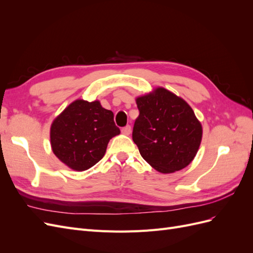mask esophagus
I'll return each mask as SVG.
<instances>
[{
    "label": "esophagus",
    "mask_w": 253,
    "mask_h": 253,
    "mask_svg": "<svg viewBox=\"0 0 253 253\" xmlns=\"http://www.w3.org/2000/svg\"><path fill=\"white\" fill-rule=\"evenodd\" d=\"M131 129H132L131 126H126L121 128V132L124 133L125 135H129V133H131Z\"/></svg>",
    "instance_id": "1"
}]
</instances>
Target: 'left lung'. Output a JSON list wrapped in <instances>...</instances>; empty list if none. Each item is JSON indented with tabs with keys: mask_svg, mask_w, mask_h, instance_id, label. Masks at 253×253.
<instances>
[{
	"mask_svg": "<svg viewBox=\"0 0 253 253\" xmlns=\"http://www.w3.org/2000/svg\"><path fill=\"white\" fill-rule=\"evenodd\" d=\"M139 116L133 140L142 158L160 173L186 168L200 148L201 122L183 100L164 87L136 99Z\"/></svg>",
	"mask_w": 253,
	"mask_h": 253,
	"instance_id": "obj_1",
	"label": "left lung"
}]
</instances>
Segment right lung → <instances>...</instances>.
<instances>
[{
	"instance_id": "add662e5",
	"label": "right lung",
	"mask_w": 253,
	"mask_h": 253,
	"mask_svg": "<svg viewBox=\"0 0 253 253\" xmlns=\"http://www.w3.org/2000/svg\"><path fill=\"white\" fill-rule=\"evenodd\" d=\"M119 133L112 111L99 101L76 100L51 124V149L71 169L85 171L104 156L110 139Z\"/></svg>"
}]
</instances>
